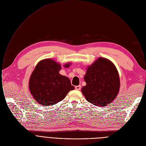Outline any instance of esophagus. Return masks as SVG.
<instances>
[{"label":"esophagus","mask_w":146,"mask_h":146,"mask_svg":"<svg viewBox=\"0 0 146 146\" xmlns=\"http://www.w3.org/2000/svg\"><path fill=\"white\" fill-rule=\"evenodd\" d=\"M81 85H77V86L75 87V89H76V90H81Z\"/></svg>","instance_id":"1"}]
</instances>
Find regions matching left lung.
I'll return each instance as SVG.
<instances>
[{
	"label": "left lung",
	"mask_w": 146,
	"mask_h": 146,
	"mask_svg": "<svg viewBox=\"0 0 146 146\" xmlns=\"http://www.w3.org/2000/svg\"><path fill=\"white\" fill-rule=\"evenodd\" d=\"M84 81L86 85L81 91L85 99L100 107L111 104L117 96L120 87L115 66L108 59L101 57L88 66Z\"/></svg>",
	"instance_id": "left-lung-1"
}]
</instances>
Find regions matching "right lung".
<instances>
[{
    "label": "right lung",
    "instance_id": "obj_1",
    "mask_svg": "<svg viewBox=\"0 0 146 146\" xmlns=\"http://www.w3.org/2000/svg\"><path fill=\"white\" fill-rule=\"evenodd\" d=\"M70 63L64 65L69 67ZM61 66L52 59L42 60L32 72L29 88L33 98L42 106H53L64 100L75 88L68 77L59 73Z\"/></svg>",
    "mask_w": 146,
    "mask_h": 146
}]
</instances>
